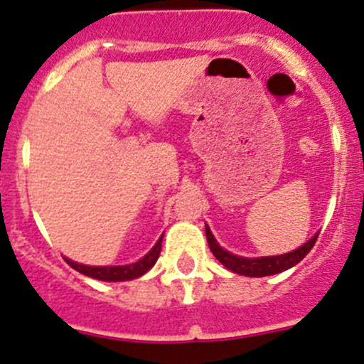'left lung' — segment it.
I'll return each mask as SVG.
<instances>
[{"label": "left lung", "mask_w": 364, "mask_h": 364, "mask_svg": "<svg viewBox=\"0 0 364 364\" xmlns=\"http://www.w3.org/2000/svg\"><path fill=\"white\" fill-rule=\"evenodd\" d=\"M205 237H208V245L211 248L213 255L227 267V269L234 271L237 274H245V277H269V274L282 273V271L289 269V267L296 266L297 262L308 255V252L314 248L315 241H317L318 234H315L308 243L299 247L294 252L284 253V255H274V257H259V259H247V257H237L223 250L216 240L213 237L209 227H205Z\"/></svg>", "instance_id": "8db88e82"}]
</instances>
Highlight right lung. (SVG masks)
Masks as SVG:
<instances>
[{
    "label": "right lung",
    "instance_id": "add662e5",
    "mask_svg": "<svg viewBox=\"0 0 364 364\" xmlns=\"http://www.w3.org/2000/svg\"><path fill=\"white\" fill-rule=\"evenodd\" d=\"M161 252V237L156 241L155 247L149 250L148 255L142 257L139 262L130 264V266H107V267H93V266H82V264H77L73 260L67 259V264L70 267H73L79 273L86 274V277L97 278V280L104 282H124V280H134V278L142 277L146 271L151 269L155 266L156 259L160 257Z\"/></svg>",
    "mask_w": 364,
    "mask_h": 364
}]
</instances>
